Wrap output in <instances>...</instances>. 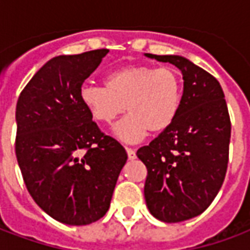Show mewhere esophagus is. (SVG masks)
<instances>
[{
  "mask_svg": "<svg viewBox=\"0 0 250 250\" xmlns=\"http://www.w3.org/2000/svg\"><path fill=\"white\" fill-rule=\"evenodd\" d=\"M125 151H127V155H128V159L132 161V159H135L136 158V154H135V150H132V148H125Z\"/></svg>",
  "mask_w": 250,
  "mask_h": 250,
  "instance_id": "34e87169",
  "label": "esophagus"
}]
</instances>
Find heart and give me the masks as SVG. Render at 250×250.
Instances as JSON below:
<instances>
[{"instance_id": "b5f03b06", "label": "heart", "mask_w": 250, "mask_h": 250, "mask_svg": "<svg viewBox=\"0 0 250 250\" xmlns=\"http://www.w3.org/2000/svg\"><path fill=\"white\" fill-rule=\"evenodd\" d=\"M184 84L171 66L132 64L109 71L104 87L84 84L80 102L93 120L111 125L127 107L130 115L115 127V135L127 143L141 142L150 131L161 134L173 125L182 103Z\"/></svg>"}]
</instances>
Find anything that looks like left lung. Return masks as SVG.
I'll return each mask as SVG.
<instances>
[{"label": "left lung", "mask_w": 250, "mask_h": 250, "mask_svg": "<svg viewBox=\"0 0 250 250\" xmlns=\"http://www.w3.org/2000/svg\"><path fill=\"white\" fill-rule=\"evenodd\" d=\"M146 56L173 64L184 76L177 119L136 151L147 167L145 198L150 213L163 222H181L204 213L224 184L230 118L224 91L209 72L182 56Z\"/></svg>", "instance_id": "8db88e82"}]
</instances>
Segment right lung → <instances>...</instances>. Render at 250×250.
<instances>
[{
    "label": "right lung",
    "mask_w": 250,
    "mask_h": 250,
    "mask_svg": "<svg viewBox=\"0 0 250 250\" xmlns=\"http://www.w3.org/2000/svg\"><path fill=\"white\" fill-rule=\"evenodd\" d=\"M108 49L45 62L20 93L16 157L35 202L66 225H88L109 208L127 161L125 147L100 131L79 98Z\"/></svg>",
    "instance_id": "add662e5"
}]
</instances>
